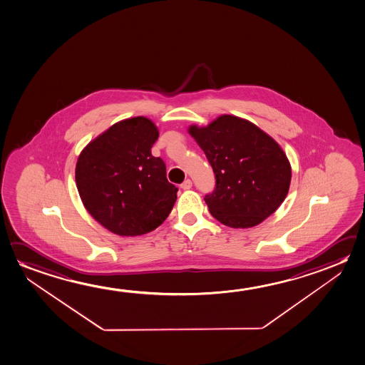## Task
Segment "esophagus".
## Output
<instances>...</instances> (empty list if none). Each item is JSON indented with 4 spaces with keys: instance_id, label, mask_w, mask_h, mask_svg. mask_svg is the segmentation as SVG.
I'll return each instance as SVG.
<instances>
[{
    "instance_id": "obj_1",
    "label": "esophagus",
    "mask_w": 365,
    "mask_h": 365,
    "mask_svg": "<svg viewBox=\"0 0 365 365\" xmlns=\"http://www.w3.org/2000/svg\"><path fill=\"white\" fill-rule=\"evenodd\" d=\"M191 186H192V182H191L190 179H186L182 184H181V189H184V190H189L191 189Z\"/></svg>"
}]
</instances>
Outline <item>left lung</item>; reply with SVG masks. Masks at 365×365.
Here are the masks:
<instances>
[{
    "mask_svg": "<svg viewBox=\"0 0 365 365\" xmlns=\"http://www.w3.org/2000/svg\"><path fill=\"white\" fill-rule=\"evenodd\" d=\"M189 133L204 150L215 175V187L204 200L225 226L249 228L272 215L289 190L292 168L274 139L254 123L220 115Z\"/></svg>",
    "mask_w": 365,
    "mask_h": 365,
    "instance_id": "obj_1",
    "label": "left lung"
}]
</instances>
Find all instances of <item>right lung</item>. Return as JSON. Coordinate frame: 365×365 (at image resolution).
I'll use <instances>...</instances> for the list:
<instances>
[{"mask_svg":"<svg viewBox=\"0 0 365 365\" xmlns=\"http://www.w3.org/2000/svg\"><path fill=\"white\" fill-rule=\"evenodd\" d=\"M158 129L145 116L111 125L83 148L76 165V185L87 212L119 236L156 230L176 202L166 165L150 148Z\"/></svg>","mask_w":365,"mask_h":365,"instance_id":"1","label":"right lung"}]
</instances>
